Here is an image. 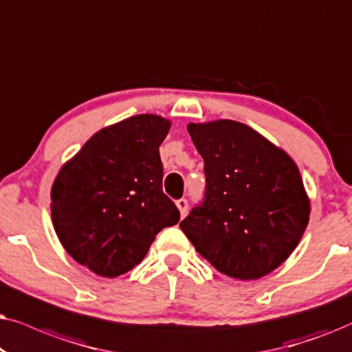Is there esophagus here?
I'll use <instances>...</instances> for the list:
<instances>
[{
	"mask_svg": "<svg viewBox=\"0 0 352 352\" xmlns=\"http://www.w3.org/2000/svg\"><path fill=\"white\" fill-rule=\"evenodd\" d=\"M177 208H179L182 217H185L186 212H188V201H186L185 198L177 199Z\"/></svg>",
	"mask_w": 352,
	"mask_h": 352,
	"instance_id": "esophagus-1",
	"label": "esophagus"
}]
</instances>
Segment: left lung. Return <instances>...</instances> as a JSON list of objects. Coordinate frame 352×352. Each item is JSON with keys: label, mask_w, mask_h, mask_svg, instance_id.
<instances>
[{"label": "left lung", "mask_w": 352, "mask_h": 352, "mask_svg": "<svg viewBox=\"0 0 352 352\" xmlns=\"http://www.w3.org/2000/svg\"><path fill=\"white\" fill-rule=\"evenodd\" d=\"M188 133L204 159L206 188L180 228L220 274L264 277L292 254L309 222L296 164L235 120L190 124Z\"/></svg>", "instance_id": "1"}]
</instances>
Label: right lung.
<instances>
[{"instance_id": "add662e5", "label": "right lung", "mask_w": 352, "mask_h": 352, "mask_svg": "<svg viewBox=\"0 0 352 352\" xmlns=\"http://www.w3.org/2000/svg\"><path fill=\"white\" fill-rule=\"evenodd\" d=\"M170 122L140 114L93 135L56 177L51 217L64 250L101 277L143 261L164 227L180 220L162 191L159 146Z\"/></svg>"}]
</instances>
